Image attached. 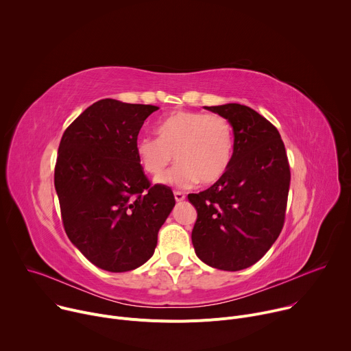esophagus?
Masks as SVG:
<instances>
[{
    "label": "esophagus",
    "instance_id": "34e87169",
    "mask_svg": "<svg viewBox=\"0 0 351 351\" xmlns=\"http://www.w3.org/2000/svg\"><path fill=\"white\" fill-rule=\"evenodd\" d=\"M173 195H175V199H176V202H178V203H182V202H183V199L186 198L184 193H182V191H175V193H173Z\"/></svg>",
    "mask_w": 351,
    "mask_h": 351
}]
</instances>
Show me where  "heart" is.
<instances>
[{"mask_svg": "<svg viewBox=\"0 0 351 351\" xmlns=\"http://www.w3.org/2000/svg\"><path fill=\"white\" fill-rule=\"evenodd\" d=\"M158 138L140 137L136 154L141 168L160 178L173 161L178 164L161 183L189 189L198 180L203 184L218 182L229 168L233 154V129L221 115L175 111L160 121Z\"/></svg>", "mask_w": 351, "mask_h": 351, "instance_id": "heart-1", "label": "heart"}]
</instances>
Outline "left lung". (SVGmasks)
Returning <instances> with one entry per match:
<instances>
[{
    "instance_id": "1",
    "label": "left lung",
    "mask_w": 351,
    "mask_h": 351,
    "mask_svg": "<svg viewBox=\"0 0 351 351\" xmlns=\"http://www.w3.org/2000/svg\"><path fill=\"white\" fill-rule=\"evenodd\" d=\"M233 129V154L210 189L189 194L197 210L191 241L197 257L222 271L261 260L278 239L290 186V168L278 129L241 104L206 107Z\"/></svg>"
}]
</instances>
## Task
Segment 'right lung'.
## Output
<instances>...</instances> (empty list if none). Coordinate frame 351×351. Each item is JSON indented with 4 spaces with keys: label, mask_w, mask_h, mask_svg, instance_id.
<instances>
[{
    "label": "right lung",
    "mask_w": 351,
    "mask_h": 351,
    "mask_svg": "<svg viewBox=\"0 0 351 351\" xmlns=\"http://www.w3.org/2000/svg\"><path fill=\"white\" fill-rule=\"evenodd\" d=\"M157 110L99 99L60 143L54 184L65 232L104 271H132L152 258L158 230L175 207L172 190L149 184L136 154L138 132Z\"/></svg>",
    "instance_id": "add662e5"
}]
</instances>
